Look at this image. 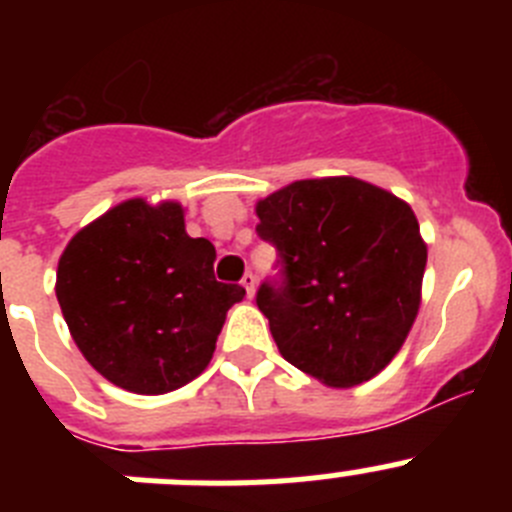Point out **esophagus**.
Listing matches in <instances>:
<instances>
[{
	"label": "esophagus",
	"mask_w": 512,
	"mask_h": 512,
	"mask_svg": "<svg viewBox=\"0 0 512 512\" xmlns=\"http://www.w3.org/2000/svg\"><path fill=\"white\" fill-rule=\"evenodd\" d=\"M243 287H246V292H248V297H253L256 295V277H253L251 271H246V277H243Z\"/></svg>",
	"instance_id": "esophagus-1"
}]
</instances>
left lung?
<instances>
[{
  "label": "left lung",
  "mask_w": 512,
  "mask_h": 512,
  "mask_svg": "<svg viewBox=\"0 0 512 512\" xmlns=\"http://www.w3.org/2000/svg\"><path fill=\"white\" fill-rule=\"evenodd\" d=\"M284 282L261 284L279 354L328 387L395 359L418 318L428 248L410 205L354 176L300 179L256 202Z\"/></svg>",
  "instance_id": "1"
}]
</instances>
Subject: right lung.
Listing matches in <instances>:
<instances>
[{
    "label": "right lung",
    "mask_w": 512,
    "mask_h": 512,
    "mask_svg": "<svg viewBox=\"0 0 512 512\" xmlns=\"http://www.w3.org/2000/svg\"><path fill=\"white\" fill-rule=\"evenodd\" d=\"M215 246L189 238L179 202L133 197L63 248L56 297L71 338L107 382L164 395L200 377L246 289L215 279Z\"/></svg>",
    "instance_id": "1"
}]
</instances>
